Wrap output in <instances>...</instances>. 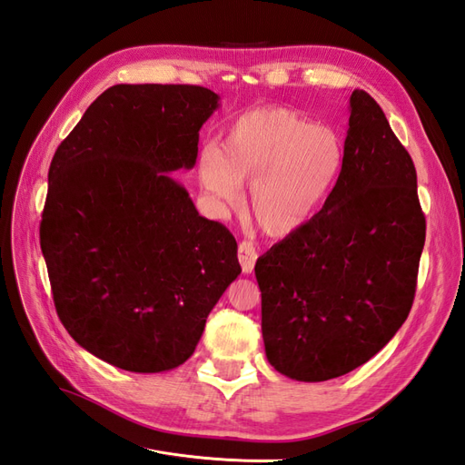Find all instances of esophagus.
Returning a JSON list of instances; mask_svg holds the SVG:
<instances>
[{
    "label": "esophagus",
    "instance_id": "esophagus-1",
    "mask_svg": "<svg viewBox=\"0 0 465 465\" xmlns=\"http://www.w3.org/2000/svg\"><path fill=\"white\" fill-rule=\"evenodd\" d=\"M256 258H258V254H256L254 244L246 242V241L238 244V262H241L244 273H252V272H254Z\"/></svg>",
    "mask_w": 465,
    "mask_h": 465
}]
</instances>
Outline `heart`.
<instances>
[{
    "mask_svg": "<svg viewBox=\"0 0 465 465\" xmlns=\"http://www.w3.org/2000/svg\"><path fill=\"white\" fill-rule=\"evenodd\" d=\"M343 163L341 137L328 125L285 106H265L236 118L221 149L202 154L200 180L223 207L241 202V186L250 182V217L265 234L285 238L314 219Z\"/></svg>",
    "mask_w": 465,
    "mask_h": 465,
    "instance_id": "obj_1",
    "label": "heart"
}]
</instances>
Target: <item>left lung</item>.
I'll return each mask as SVG.
<instances>
[{
	"label": "left lung",
	"instance_id": "8db88e82",
	"mask_svg": "<svg viewBox=\"0 0 465 465\" xmlns=\"http://www.w3.org/2000/svg\"><path fill=\"white\" fill-rule=\"evenodd\" d=\"M349 103L345 163L330 198L256 262L267 361L301 382L355 371L396 335L425 246L410 153L369 93L357 89Z\"/></svg>",
	"mask_w": 465,
	"mask_h": 465
}]
</instances>
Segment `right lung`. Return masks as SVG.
I'll return each instance as SVG.
<instances>
[{
    "instance_id": "obj_1",
    "label": "right lung",
    "mask_w": 465,
    "mask_h": 465,
    "mask_svg": "<svg viewBox=\"0 0 465 465\" xmlns=\"http://www.w3.org/2000/svg\"><path fill=\"white\" fill-rule=\"evenodd\" d=\"M217 106L198 85H114L50 163L40 248L55 312L83 349L122 371L186 362L241 275L231 231L168 174L195 164Z\"/></svg>"
}]
</instances>
